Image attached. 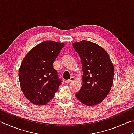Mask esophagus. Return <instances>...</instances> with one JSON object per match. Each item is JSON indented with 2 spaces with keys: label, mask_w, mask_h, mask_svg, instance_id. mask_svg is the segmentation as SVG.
Returning a JSON list of instances; mask_svg holds the SVG:
<instances>
[{
  "label": "esophagus",
  "mask_w": 134,
  "mask_h": 134,
  "mask_svg": "<svg viewBox=\"0 0 134 134\" xmlns=\"http://www.w3.org/2000/svg\"><path fill=\"white\" fill-rule=\"evenodd\" d=\"M74 80H75V77H70V79H68V80H65V83H69L70 82L74 81Z\"/></svg>",
  "instance_id": "esophagus-1"
}]
</instances>
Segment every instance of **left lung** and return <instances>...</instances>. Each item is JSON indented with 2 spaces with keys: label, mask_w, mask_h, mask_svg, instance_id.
I'll list each match as a JSON object with an SVG mask.
<instances>
[{
  "label": "left lung",
  "mask_w": 134,
  "mask_h": 134,
  "mask_svg": "<svg viewBox=\"0 0 134 134\" xmlns=\"http://www.w3.org/2000/svg\"><path fill=\"white\" fill-rule=\"evenodd\" d=\"M81 59L82 86L76 97L88 106L99 104L111 89L114 69L108 53L102 47L86 40L73 43Z\"/></svg>",
  "instance_id": "8db88e82"
}]
</instances>
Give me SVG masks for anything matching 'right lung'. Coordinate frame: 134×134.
<instances>
[{
  "label": "right lung",
  "mask_w": 134,
  "mask_h": 134,
  "mask_svg": "<svg viewBox=\"0 0 134 134\" xmlns=\"http://www.w3.org/2000/svg\"><path fill=\"white\" fill-rule=\"evenodd\" d=\"M65 44L45 41L30 50L23 60L19 70L22 92L32 103L47 104L61 85L53 63Z\"/></svg>",
  "instance_id": "right-lung-1"
}]
</instances>
